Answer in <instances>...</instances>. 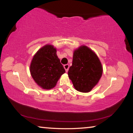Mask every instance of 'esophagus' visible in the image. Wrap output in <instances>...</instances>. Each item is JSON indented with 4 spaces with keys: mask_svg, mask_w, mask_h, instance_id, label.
<instances>
[{
    "mask_svg": "<svg viewBox=\"0 0 133 133\" xmlns=\"http://www.w3.org/2000/svg\"><path fill=\"white\" fill-rule=\"evenodd\" d=\"M64 68L65 69V70H66V71L67 72L69 70V65L68 64L64 65Z\"/></svg>",
    "mask_w": 133,
    "mask_h": 133,
    "instance_id": "1",
    "label": "esophagus"
}]
</instances>
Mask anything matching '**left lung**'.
<instances>
[{
	"instance_id": "8db88e82",
	"label": "left lung",
	"mask_w": 133,
	"mask_h": 133,
	"mask_svg": "<svg viewBox=\"0 0 133 133\" xmlns=\"http://www.w3.org/2000/svg\"><path fill=\"white\" fill-rule=\"evenodd\" d=\"M102 73L100 60L90 49L83 46L74 51L68 75L76 90L83 93L90 91L97 84Z\"/></svg>"
}]
</instances>
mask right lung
I'll return each mask as SVG.
<instances>
[{
    "label": "right lung",
    "instance_id": "add662e5",
    "mask_svg": "<svg viewBox=\"0 0 133 133\" xmlns=\"http://www.w3.org/2000/svg\"><path fill=\"white\" fill-rule=\"evenodd\" d=\"M30 71L35 82L43 89H51L56 85L65 70L56 55V49L46 45L35 54Z\"/></svg>",
    "mask_w": 133,
    "mask_h": 133
}]
</instances>
